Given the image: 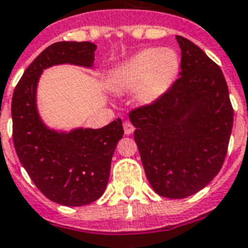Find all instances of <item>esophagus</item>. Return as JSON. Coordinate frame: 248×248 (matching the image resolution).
I'll return each instance as SVG.
<instances>
[{
  "instance_id": "esophagus-1",
  "label": "esophagus",
  "mask_w": 248,
  "mask_h": 248,
  "mask_svg": "<svg viewBox=\"0 0 248 248\" xmlns=\"http://www.w3.org/2000/svg\"><path fill=\"white\" fill-rule=\"evenodd\" d=\"M124 134L131 135L135 131V127L132 126V124H131V122L126 121V122H124Z\"/></svg>"
}]
</instances>
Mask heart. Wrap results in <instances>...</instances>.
I'll use <instances>...</instances> for the list:
<instances>
[{
  "label": "heart",
  "instance_id": "b5f03b06",
  "mask_svg": "<svg viewBox=\"0 0 248 248\" xmlns=\"http://www.w3.org/2000/svg\"><path fill=\"white\" fill-rule=\"evenodd\" d=\"M181 60L172 48H146L135 53L110 71L109 85L114 92L136 89L142 104L162 99L176 82Z\"/></svg>",
  "mask_w": 248,
  "mask_h": 248
}]
</instances>
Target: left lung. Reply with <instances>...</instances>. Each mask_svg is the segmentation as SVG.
<instances>
[{"instance_id":"left-lung-1","label":"left lung","mask_w":248,"mask_h":248,"mask_svg":"<svg viewBox=\"0 0 248 248\" xmlns=\"http://www.w3.org/2000/svg\"><path fill=\"white\" fill-rule=\"evenodd\" d=\"M176 39L182 54L181 78L162 99L128 117L153 190L185 199L208 186L222 168L233 108L220 67L191 40Z\"/></svg>"}]
</instances>
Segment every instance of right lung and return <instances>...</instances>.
<instances>
[{
    "label": "right lung",
    "instance_id": "add662e5",
    "mask_svg": "<svg viewBox=\"0 0 248 248\" xmlns=\"http://www.w3.org/2000/svg\"><path fill=\"white\" fill-rule=\"evenodd\" d=\"M95 49L90 42L53 43L26 68L13 95V138L19 160L38 190L65 206L88 205L103 195L114 149L124 136L122 121L95 130L48 127L38 112V82L43 70L52 66L92 68Z\"/></svg>",
    "mask_w": 248,
    "mask_h": 248
}]
</instances>
